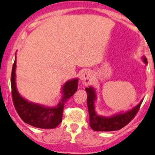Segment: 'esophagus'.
Instances as JSON below:
<instances>
[{
  "label": "esophagus",
  "instance_id": "1",
  "mask_svg": "<svg viewBox=\"0 0 155 155\" xmlns=\"http://www.w3.org/2000/svg\"><path fill=\"white\" fill-rule=\"evenodd\" d=\"M80 80L84 85H88L91 83V76L90 72L87 71L82 73L80 76Z\"/></svg>",
  "mask_w": 155,
  "mask_h": 155
}]
</instances>
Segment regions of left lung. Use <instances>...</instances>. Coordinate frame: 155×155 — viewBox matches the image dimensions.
Returning a JSON list of instances; mask_svg holds the SVG:
<instances>
[{
	"instance_id": "left-lung-1",
	"label": "left lung",
	"mask_w": 155,
	"mask_h": 155,
	"mask_svg": "<svg viewBox=\"0 0 155 155\" xmlns=\"http://www.w3.org/2000/svg\"><path fill=\"white\" fill-rule=\"evenodd\" d=\"M143 61L148 64L147 59L143 57ZM87 92V104L89 113V124L91 129L95 131H114L125 127L135 117L140 109L143 101L124 113H118L111 117H104L96 113L94 109V101H96V92L94 87L85 88Z\"/></svg>"
}]
</instances>
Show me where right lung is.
I'll return each instance as SVG.
<instances>
[{"instance_id":"add662e5","label":"right lung","mask_w":155,"mask_h":155,"mask_svg":"<svg viewBox=\"0 0 155 155\" xmlns=\"http://www.w3.org/2000/svg\"><path fill=\"white\" fill-rule=\"evenodd\" d=\"M15 67L16 59L15 58L11 73V88L12 101L17 113L24 122L35 127L43 129L56 127L62 121L65 103L77 91L78 79L68 81L63 85L62 98L56 107H47L29 102L19 94L15 85Z\"/></svg>"}]
</instances>
